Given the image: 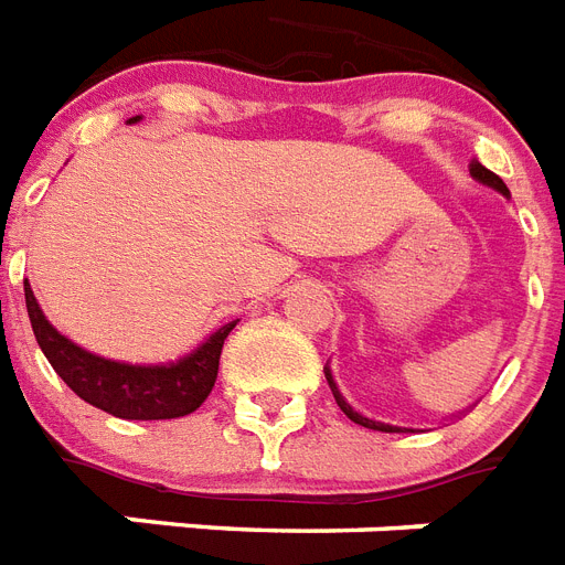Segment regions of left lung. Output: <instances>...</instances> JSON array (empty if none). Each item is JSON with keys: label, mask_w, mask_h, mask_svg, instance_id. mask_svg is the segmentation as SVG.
<instances>
[{"label": "left lung", "mask_w": 565, "mask_h": 565, "mask_svg": "<svg viewBox=\"0 0 565 565\" xmlns=\"http://www.w3.org/2000/svg\"><path fill=\"white\" fill-rule=\"evenodd\" d=\"M469 174H472V178H476L478 183H484V186H493L495 192H502L504 198H511V192H508V186H504V180L499 178V174H493V171H490V169H484L481 162H472V166H469ZM323 373H327L329 387H332V394H335L338 408L344 411L347 417L353 419V423H359V426H364V428H373V431H417V428L391 426V423H379V419H370V417H364V414H359V411H355L353 405L347 403L344 396H341V391H338L335 379H332V373H329V367H323Z\"/></svg>", "instance_id": "1"}]
</instances>
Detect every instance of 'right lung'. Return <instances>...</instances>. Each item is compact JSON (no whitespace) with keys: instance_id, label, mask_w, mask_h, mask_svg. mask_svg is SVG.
<instances>
[{"instance_id":"add662e5","label":"right lung","mask_w":565,"mask_h":565,"mask_svg":"<svg viewBox=\"0 0 565 565\" xmlns=\"http://www.w3.org/2000/svg\"><path fill=\"white\" fill-rule=\"evenodd\" d=\"M139 116L130 119V125ZM25 309L40 350L54 367V373L84 399L121 419H174L186 417L204 405L215 379L224 338L233 332L236 320L215 329L204 344L189 355L169 364H125L87 353L61 335L40 309L38 297L25 279Z\"/></svg>"}]
</instances>
